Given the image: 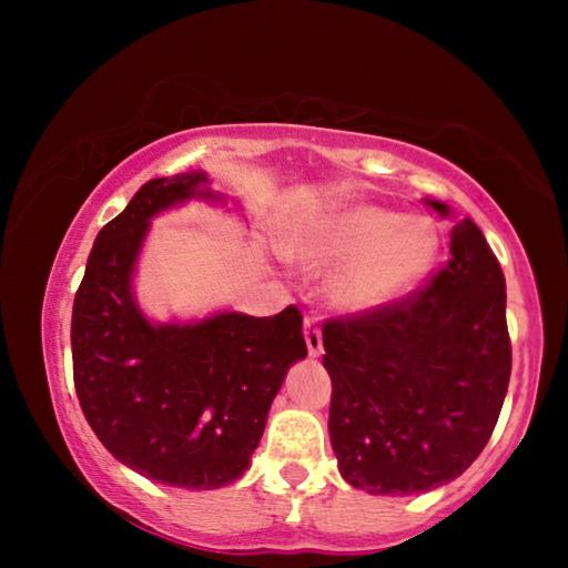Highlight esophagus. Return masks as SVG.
<instances>
[{"label": "esophagus", "mask_w": 568, "mask_h": 568, "mask_svg": "<svg viewBox=\"0 0 568 568\" xmlns=\"http://www.w3.org/2000/svg\"><path fill=\"white\" fill-rule=\"evenodd\" d=\"M303 331H305V343H307V353L313 355V358H318L323 355V335H321V325L315 318L307 315L305 323H303Z\"/></svg>", "instance_id": "1"}]
</instances>
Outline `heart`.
Instances as JSON below:
<instances>
[{"mask_svg": "<svg viewBox=\"0 0 568 568\" xmlns=\"http://www.w3.org/2000/svg\"><path fill=\"white\" fill-rule=\"evenodd\" d=\"M438 250V225L430 217L365 203L328 210L287 245V253L313 267L346 263L331 295L351 313L378 311L408 295L434 271Z\"/></svg>", "mask_w": 568, "mask_h": 568, "instance_id": "heart-1", "label": "heart"}]
</instances>
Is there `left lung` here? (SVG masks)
<instances>
[{
  "instance_id": "obj_1",
  "label": "left lung",
  "mask_w": 568,
  "mask_h": 568,
  "mask_svg": "<svg viewBox=\"0 0 568 568\" xmlns=\"http://www.w3.org/2000/svg\"><path fill=\"white\" fill-rule=\"evenodd\" d=\"M448 215L444 203H430ZM328 430L343 478L410 496L464 474L491 438L511 378L506 281L476 223L418 291L323 323Z\"/></svg>"
}]
</instances>
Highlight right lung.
I'll return each instance as SVG.
<instances>
[{
  "mask_svg": "<svg viewBox=\"0 0 568 568\" xmlns=\"http://www.w3.org/2000/svg\"><path fill=\"white\" fill-rule=\"evenodd\" d=\"M205 172L142 185L94 240L72 305V373L84 418L110 454L180 488L243 476L285 373L307 355L295 305L271 318L220 313L195 325H152L130 275L148 220L197 192Z\"/></svg>",
  "mask_w": 568,
  "mask_h": 568,
  "instance_id": "1",
  "label": "right lung"
}]
</instances>
